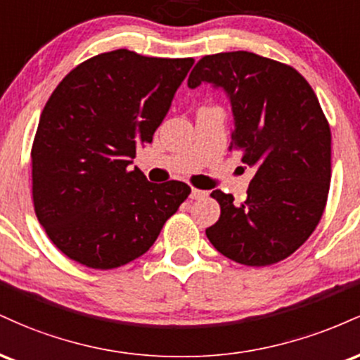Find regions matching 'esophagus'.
Returning a JSON list of instances; mask_svg holds the SVG:
<instances>
[{
  "mask_svg": "<svg viewBox=\"0 0 360 360\" xmlns=\"http://www.w3.org/2000/svg\"><path fill=\"white\" fill-rule=\"evenodd\" d=\"M206 194H208L206 191H201V189L193 188L191 189V194H189V198H191V200H201V198H205Z\"/></svg>",
  "mask_w": 360,
  "mask_h": 360,
  "instance_id": "34e87169",
  "label": "esophagus"
}]
</instances>
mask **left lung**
<instances>
[{
  "mask_svg": "<svg viewBox=\"0 0 360 360\" xmlns=\"http://www.w3.org/2000/svg\"><path fill=\"white\" fill-rule=\"evenodd\" d=\"M212 82L229 94L230 150L255 171L247 200L220 189V218L206 237L225 257L264 267L308 240L323 214L332 176V134L315 91L291 65L237 51L198 60L188 86Z\"/></svg>",
  "mask_w": 360,
  "mask_h": 360,
  "instance_id": "obj_1",
  "label": "left lung"
}]
</instances>
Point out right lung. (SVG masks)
I'll use <instances>...</instances> for the list:
<instances>
[{
  "instance_id": "add662e5",
  "label": "right lung",
  "mask_w": 360,
  "mask_h": 360,
  "mask_svg": "<svg viewBox=\"0 0 360 360\" xmlns=\"http://www.w3.org/2000/svg\"><path fill=\"white\" fill-rule=\"evenodd\" d=\"M193 64L118 49L84 60L53 89L32 146V196L45 233L69 259L101 271L125 266L189 196L186 183H148L128 166Z\"/></svg>"
}]
</instances>
